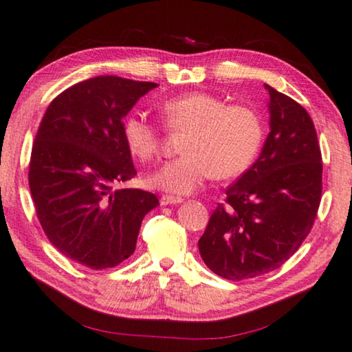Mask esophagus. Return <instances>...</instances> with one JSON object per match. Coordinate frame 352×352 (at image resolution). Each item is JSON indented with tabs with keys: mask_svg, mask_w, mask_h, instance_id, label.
Segmentation results:
<instances>
[{
	"mask_svg": "<svg viewBox=\"0 0 352 352\" xmlns=\"http://www.w3.org/2000/svg\"><path fill=\"white\" fill-rule=\"evenodd\" d=\"M161 206H175V204H182L183 199L182 197H175V196H162L161 197Z\"/></svg>",
	"mask_w": 352,
	"mask_h": 352,
	"instance_id": "obj_1",
	"label": "esophagus"
}]
</instances>
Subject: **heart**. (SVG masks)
Instances as JSON below:
<instances>
[{
    "instance_id": "1",
    "label": "heart",
    "mask_w": 352,
    "mask_h": 352,
    "mask_svg": "<svg viewBox=\"0 0 352 352\" xmlns=\"http://www.w3.org/2000/svg\"><path fill=\"white\" fill-rule=\"evenodd\" d=\"M164 124L170 131L188 133L183 156L166 162L150 174L151 188L170 194H191L210 177L234 178L248 169L262 142L259 115L246 106H228L210 93H186L161 106ZM129 153L139 161L160 155L161 131L144 115L131 113L122 126Z\"/></svg>"
}]
</instances>
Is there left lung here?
Masks as SVG:
<instances>
[{
  "label": "left lung",
  "instance_id": "left-lung-1",
  "mask_svg": "<svg viewBox=\"0 0 352 352\" xmlns=\"http://www.w3.org/2000/svg\"><path fill=\"white\" fill-rule=\"evenodd\" d=\"M270 94V133L259 158L226 190L210 217L199 253L230 281L281 267L310 234L321 202L322 156L313 120L300 104Z\"/></svg>",
  "mask_w": 352,
  "mask_h": 352
}]
</instances>
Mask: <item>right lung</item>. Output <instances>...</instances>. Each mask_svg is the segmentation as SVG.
Returning <instances> with one entry per match:
<instances>
[{
	"instance_id": "1",
	"label": "right lung",
	"mask_w": 352,
	"mask_h": 352,
	"mask_svg": "<svg viewBox=\"0 0 352 352\" xmlns=\"http://www.w3.org/2000/svg\"><path fill=\"white\" fill-rule=\"evenodd\" d=\"M158 87L117 76L76 83L47 107L31 150L28 182L50 243L94 270L110 269L135 250L142 219L158 197L117 188L135 177L123 140V118Z\"/></svg>"
}]
</instances>
